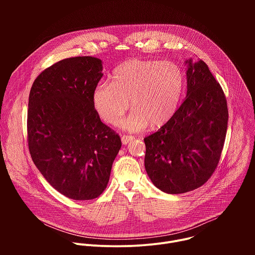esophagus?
Returning <instances> with one entry per match:
<instances>
[{
	"label": "esophagus",
	"instance_id": "1",
	"mask_svg": "<svg viewBox=\"0 0 255 255\" xmlns=\"http://www.w3.org/2000/svg\"><path fill=\"white\" fill-rule=\"evenodd\" d=\"M134 139V137L133 136H131V135H126V134H123L122 136H121V140H122V143L124 144V145H126V144H128L130 141H132Z\"/></svg>",
	"mask_w": 255,
	"mask_h": 255
}]
</instances>
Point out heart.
<instances>
[{
  "instance_id": "obj_1",
  "label": "heart",
  "mask_w": 255,
  "mask_h": 255,
  "mask_svg": "<svg viewBox=\"0 0 255 255\" xmlns=\"http://www.w3.org/2000/svg\"><path fill=\"white\" fill-rule=\"evenodd\" d=\"M185 88L181 68L169 60L133 58L121 63L112 74L110 84H100L93 101L100 117L118 125L129 109L132 115L123 123L131 131L161 127L174 115Z\"/></svg>"
}]
</instances>
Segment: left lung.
<instances>
[{"label":"left lung","instance_id":"left-lung-1","mask_svg":"<svg viewBox=\"0 0 255 255\" xmlns=\"http://www.w3.org/2000/svg\"><path fill=\"white\" fill-rule=\"evenodd\" d=\"M187 97L171 119L145 137V169L167 194L203 186L220 161L228 127L225 94L208 65L188 61Z\"/></svg>","mask_w":255,"mask_h":255}]
</instances>
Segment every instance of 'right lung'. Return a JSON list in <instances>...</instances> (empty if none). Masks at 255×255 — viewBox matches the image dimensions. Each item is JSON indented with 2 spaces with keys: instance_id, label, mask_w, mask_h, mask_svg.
I'll return each instance as SVG.
<instances>
[{
  "instance_id": "obj_1",
  "label": "right lung",
  "mask_w": 255,
  "mask_h": 255,
  "mask_svg": "<svg viewBox=\"0 0 255 255\" xmlns=\"http://www.w3.org/2000/svg\"><path fill=\"white\" fill-rule=\"evenodd\" d=\"M102 70L97 57L62 59L35 79L29 95L32 160L57 192L77 201L96 199L105 191L122 144L95 109Z\"/></svg>"
}]
</instances>
